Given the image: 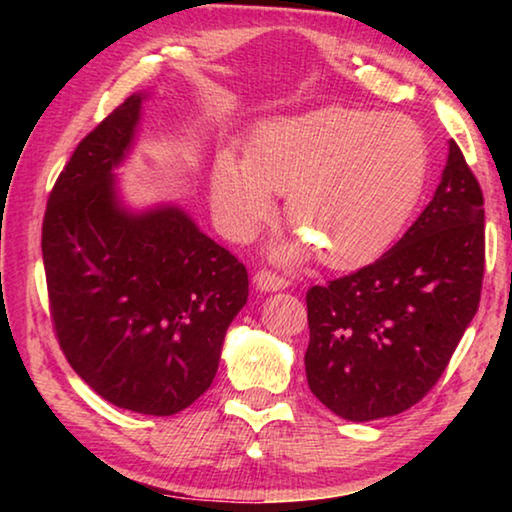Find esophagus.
I'll return each instance as SVG.
<instances>
[{
  "label": "esophagus",
  "instance_id": "esophagus-1",
  "mask_svg": "<svg viewBox=\"0 0 512 512\" xmlns=\"http://www.w3.org/2000/svg\"><path fill=\"white\" fill-rule=\"evenodd\" d=\"M253 282H255V287L259 291H282L291 284L287 277L271 273V271H257L255 277H253Z\"/></svg>",
  "mask_w": 512,
  "mask_h": 512
}]
</instances>
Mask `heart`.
I'll list each match as a JSON object with an SVG mask.
<instances>
[{"label":"heart","mask_w":512,"mask_h":512,"mask_svg":"<svg viewBox=\"0 0 512 512\" xmlns=\"http://www.w3.org/2000/svg\"><path fill=\"white\" fill-rule=\"evenodd\" d=\"M427 142L402 115L329 106L257 128L250 158L223 151L212 205L228 235L244 239L287 194V219L323 262L350 268L375 257L422 194Z\"/></svg>","instance_id":"heart-1"}]
</instances>
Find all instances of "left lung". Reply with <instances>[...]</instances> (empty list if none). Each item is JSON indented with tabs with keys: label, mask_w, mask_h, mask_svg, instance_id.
<instances>
[{
	"label": "left lung",
	"mask_w": 512,
	"mask_h": 512,
	"mask_svg": "<svg viewBox=\"0 0 512 512\" xmlns=\"http://www.w3.org/2000/svg\"><path fill=\"white\" fill-rule=\"evenodd\" d=\"M483 264V194L449 140L436 194L404 237L377 262L307 291L311 393L352 422L418 404L479 309Z\"/></svg>",
	"instance_id": "8db88e82"
}]
</instances>
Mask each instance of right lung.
Wrapping results in <instances>:
<instances>
[{
	"label": "right lung",
	"mask_w": 512,
	"mask_h": 512,
	"mask_svg": "<svg viewBox=\"0 0 512 512\" xmlns=\"http://www.w3.org/2000/svg\"><path fill=\"white\" fill-rule=\"evenodd\" d=\"M144 99L112 110L60 171L42 259L51 320L76 375L119 409L173 415L212 386L248 273L183 207L135 212L121 201L115 169L133 149Z\"/></svg>",
	"instance_id": "obj_1"
}]
</instances>
